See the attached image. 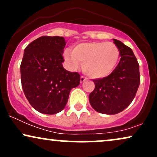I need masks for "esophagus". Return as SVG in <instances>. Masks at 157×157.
Returning <instances> with one entry per match:
<instances>
[{"instance_id":"1","label":"esophagus","mask_w":157,"mask_h":157,"mask_svg":"<svg viewBox=\"0 0 157 157\" xmlns=\"http://www.w3.org/2000/svg\"><path fill=\"white\" fill-rule=\"evenodd\" d=\"M88 78L86 77H84V76H81L80 77V82H85L86 80H87Z\"/></svg>"}]
</instances>
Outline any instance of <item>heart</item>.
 <instances>
[{
	"label": "heart",
	"instance_id": "heart-1",
	"mask_svg": "<svg viewBox=\"0 0 157 157\" xmlns=\"http://www.w3.org/2000/svg\"><path fill=\"white\" fill-rule=\"evenodd\" d=\"M63 57L71 68L83 63L82 70L92 78H103L114 71L120 59V50L111 42H87L77 44L73 52L66 49Z\"/></svg>",
	"mask_w": 157,
	"mask_h": 157
}]
</instances>
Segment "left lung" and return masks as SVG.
I'll list each match as a JSON object with an SVG mask.
<instances>
[{
	"mask_svg": "<svg viewBox=\"0 0 157 157\" xmlns=\"http://www.w3.org/2000/svg\"><path fill=\"white\" fill-rule=\"evenodd\" d=\"M120 50V61L108 77L93 80L95 89L89 94V102L95 111L116 114L126 109L134 100L140 83V66L132 49L113 39Z\"/></svg>",
	"mask_w": 157,
	"mask_h": 157,
	"instance_id": "1",
	"label": "left lung"
}]
</instances>
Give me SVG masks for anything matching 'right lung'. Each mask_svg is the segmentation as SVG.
Instances as JSON below:
<instances>
[{"label":"right lung","mask_w":157,"mask_h":157,"mask_svg":"<svg viewBox=\"0 0 157 157\" xmlns=\"http://www.w3.org/2000/svg\"><path fill=\"white\" fill-rule=\"evenodd\" d=\"M63 37L42 36L24 49L21 64L22 88L29 102L45 114H55L64 109L71 90L80 82L77 72L63 66Z\"/></svg>","instance_id":"obj_1"}]
</instances>
